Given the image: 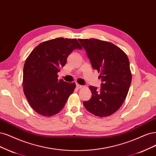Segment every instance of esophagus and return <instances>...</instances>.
Listing matches in <instances>:
<instances>
[{"mask_svg":"<svg viewBox=\"0 0 156 156\" xmlns=\"http://www.w3.org/2000/svg\"><path fill=\"white\" fill-rule=\"evenodd\" d=\"M76 87H77L78 89H81V88H83L84 87H83V86H82V85H80V84H76Z\"/></svg>","mask_w":156,"mask_h":156,"instance_id":"esophagus-1","label":"esophagus"}]
</instances>
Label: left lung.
I'll list each match as a JSON object with an SVG mask.
<instances>
[{
    "instance_id": "1",
    "label": "left lung",
    "mask_w": 156,
    "mask_h": 156,
    "mask_svg": "<svg viewBox=\"0 0 156 156\" xmlns=\"http://www.w3.org/2000/svg\"><path fill=\"white\" fill-rule=\"evenodd\" d=\"M78 40L103 82L100 91L90 86L92 98L83 105L95 116H110L119 109L129 90L132 81L129 60L126 53L112 42L97 39Z\"/></svg>"
}]
</instances>
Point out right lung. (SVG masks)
Returning <instances> with one entry per match:
<instances>
[{"instance_id":"right-lung-1","label":"right lung","mask_w":156,"mask_h":156,"mask_svg":"<svg viewBox=\"0 0 156 156\" xmlns=\"http://www.w3.org/2000/svg\"><path fill=\"white\" fill-rule=\"evenodd\" d=\"M82 49L76 39L62 37L42 42L27 57L23 86L30 105L39 114L51 117L59 112L75 90V83L58 79L57 73L75 49Z\"/></svg>"}]
</instances>
